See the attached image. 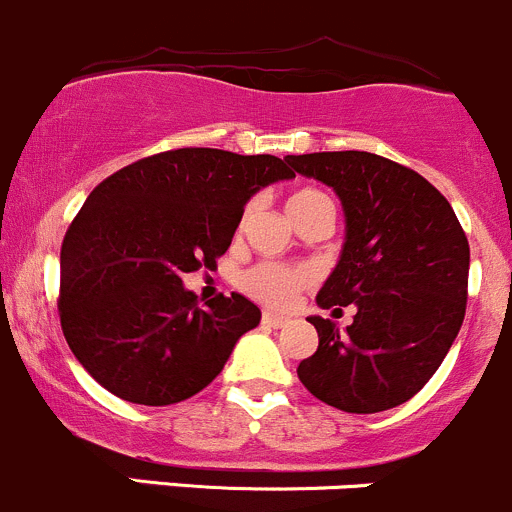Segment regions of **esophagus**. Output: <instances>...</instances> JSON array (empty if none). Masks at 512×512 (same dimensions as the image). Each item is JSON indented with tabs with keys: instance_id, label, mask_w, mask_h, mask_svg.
I'll list each match as a JSON object with an SVG mask.
<instances>
[{
	"instance_id": "1",
	"label": "esophagus",
	"mask_w": 512,
	"mask_h": 512,
	"mask_svg": "<svg viewBox=\"0 0 512 512\" xmlns=\"http://www.w3.org/2000/svg\"><path fill=\"white\" fill-rule=\"evenodd\" d=\"M287 322H289V319L280 317V314H272V312L262 314V324H265V327H270V329H282Z\"/></svg>"
}]
</instances>
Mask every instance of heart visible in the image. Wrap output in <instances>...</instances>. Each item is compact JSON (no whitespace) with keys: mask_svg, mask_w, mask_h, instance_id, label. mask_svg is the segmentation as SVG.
<instances>
[{"mask_svg":"<svg viewBox=\"0 0 512 512\" xmlns=\"http://www.w3.org/2000/svg\"><path fill=\"white\" fill-rule=\"evenodd\" d=\"M332 203L324 193L314 188H302L294 190L287 198V210L292 215V220H302L304 215L312 213L317 205ZM312 282V272L307 267H289V265H277V262H260V265H252L250 270H245L240 275V287L242 292L250 294L257 302L267 304V307H285L289 299L304 289Z\"/></svg>","mask_w":512,"mask_h":512,"instance_id":"heart-1","label":"heart"}]
</instances>
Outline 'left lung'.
I'll list each match as a JSON object with an SVG mask.
<instances>
[{
  "label": "left lung",
  "instance_id": "obj_1",
  "mask_svg": "<svg viewBox=\"0 0 512 512\" xmlns=\"http://www.w3.org/2000/svg\"><path fill=\"white\" fill-rule=\"evenodd\" d=\"M285 160L342 200L347 242L317 304L356 307L347 332L309 317L319 347L299 361V381L347 414L394 409L436 374L466 317V232L423 175L389 158L334 151Z\"/></svg>",
  "mask_w": 512,
  "mask_h": 512
}]
</instances>
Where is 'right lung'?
<instances>
[{
	"instance_id": "obj_1",
	"label": "right lung",
	"mask_w": 512,
	"mask_h": 512,
	"mask_svg": "<svg viewBox=\"0 0 512 512\" xmlns=\"http://www.w3.org/2000/svg\"><path fill=\"white\" fill-rule=\"evenodd\" d=\"M294 178L287 160L175 148L91 190L61 242L59 319L71 352L118 399L168 406L203 391L260 324L242 294L200 304L183 275L215 270L245 203Z\"/></svg>"
}]
</instances>
